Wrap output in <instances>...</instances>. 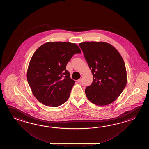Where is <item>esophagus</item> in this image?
<instances>
[{
    "mask_svg": "<svg viewBox=\"0 0 149 149\" xmlns=\"http://www.w3.org/2000/svg\"><path fill=\"white\" fill-rule=\"evenodd\" d=\"M82 76H81V78H80V79H78V80H77V81L78 82H80L81 81V80H82Z\"/></svg>",
    "mask_w": 149,
    "mask_h": 149,
    "instance_id": "esophagus-1",
    "label": "esophagus"
}]
</instances>
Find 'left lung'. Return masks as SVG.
Returning a JSON list of instances; mask_svg holds the SVG:
<instances>
[{
  "label": "left lung",
  "mask_w": 149,
  "mask_h": 149,
  "mask_svg": "<svg viewBox=\"0 0 149 149\" xmlns=\"http://www.w3.org/2000/svg\"><path fill=\"white\" fill-rule=\"evenodd\" d=\"M93 75V81L85 89L89 100L106 105L119 96L126 85L125 64L119 52L105 42L86 41L79 44Z\"/></svg>",
  "instance_id": "1"
}]
</instances>
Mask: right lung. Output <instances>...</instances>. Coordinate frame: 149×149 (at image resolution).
<instances>
[{
	"label": "right lung",
	"mask_w": 149,
	"mask_h": 149,
	"mask_svg": "<svg viewBox=\"0 0 149 149\" xmlns=\"http://www.w3.org/2000/svg\"><path fill=\"white\" fill-rule=\"evenodd\" d=\"M81 52L76 44L61 41L46 42L35 51L26 76L32 94L42 104L56 107L68 100L75 81L66 66Z\"/></svg>",
	"instance_id": "obj_1"
}]
</instances>
